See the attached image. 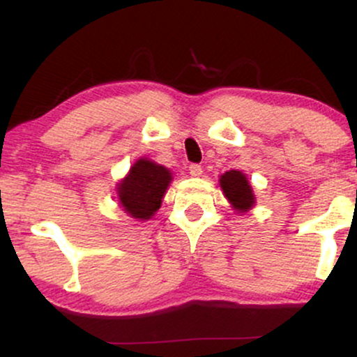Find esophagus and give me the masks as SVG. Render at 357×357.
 I'll return each instance as SVG.
<instances>
[{
	"label": "esophagus",
	"mask_w": 357,
	"mask_h": 357,
	"mask_svg": "<svg viewBox=\"0 0 357 357\" xmlns=\"http://www.w3.org/2000/svg\"><path fill=\"white\" fill-rule=\"evenodd\" d=\"M190 174L192 176V178H199V176L203 174L202 166H199V165H191L190 166Z\"/></svg>",
	"instance_id": "34e87169"
}]
</instances>
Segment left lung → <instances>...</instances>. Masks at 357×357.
Wrapping results in <instances>:
<instances>
[{
  "label": "left lung",
  "instance_id": "obj_1",
  "mask_svg": "<svg viewBox=\"0 0 357 357\" xmlns=\"http://www.w3.org/2000/svg\"><path fill=\"white\" fill-rule=\"evenodd\" d=\"M220 188L223 191L225 198L231 204V208L238 213H247L255 206L257 198L252 190V184L248 183L247 174L241 171L230 169L220 176Z\"/></svg>",
  "mask_w": 357,
  "mask_h": 357
}]
</instances>
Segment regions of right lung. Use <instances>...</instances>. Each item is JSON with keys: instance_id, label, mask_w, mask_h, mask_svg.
Returning <instances> with one entry per match:
<instances>
[{"instance_id": "add662e5", "label": "right lung", "mask_w": 357, "mask_h": 357, "mask_svg": "<svg viewBox=\"0 0 357 357\" xmlns=\"http://www.w3.org/2000/svg\"><path fill=\"white\" fill-rule=\"evenodd\" d=\"M173 174L167 167L147 158H139L129 173L116 184L119 206L130 218L147 221L161 208Z\"/></svg>"}]
</instances>
